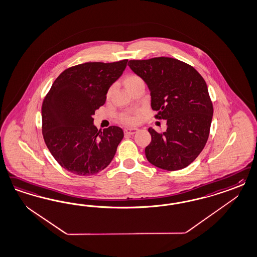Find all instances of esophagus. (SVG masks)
I'll return each instance as SVG.
<instances>
[{"mask_svg":"<svg viewBox=\"0 0 257 257\" xmlns=\"http://www.w3.org/2000/svg\"><path fill=\"white\" fill-rule=\"evenodd\" d=\"M139 130L136 127H132V128H125L124 131V134L126 135H133L134 133H137Z\"/></svg>","mask_w":257,"mask_h":257,"instance_id":"obj_1","label":"esophagus"}]
</instances>
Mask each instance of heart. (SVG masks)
<instances>
[{
	"mask_svg": "<svg viewBox=\"0 0 257 257\" xmlns=\"http://www.w3.org/2000/svg\"><path fill=\"white\" fill-rule=\"evenodd\" d=\"M143 82L141 77L136 75H128L124 78V86L127 90H130L134 85L138 83ZM110 92V90L108 91V95ZM121 121L124 124H135L138 121V114L137 113H124L120 117Z\"/></svg>",
	"mask_w": 257,
	"mask_h": 257,
	"instance_id": "heart-1",
	"label": "heart"
}]
</instances>
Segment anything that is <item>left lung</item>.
Instances as JSON below:
<instances>
[{"label":"left lung","mask_w":257,"mask_h":257,"mask_svg":"<svg viewBox=\"0 0 257 257\" xmlns=\"http://www.w3.org/2000/svg\"><path fill=\"white\" fill-rule=\"evenodd\" d=\"M127 65L147 83L155 117L167 124L163 133L149 127L148 161L168 171L189 166L207 143L213 118L205 80L194 67L176 58L133 59Z\"/></svg>","instance_id":"obj_1"}]
</instances>
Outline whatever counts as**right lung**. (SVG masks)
I'll return each instance as SVG.
<instances>
[{"mask_svg":"<svg viewBox=\"0 0 257 257\" xmlns=\"http://www.w3.org/2000/svg\"><path fill=\"white\" fill-rule=\"evenodd\" d=\"M126 62H86L68 68L43 100V139L53 157L69 172L97 174L114 157L123 130L112 125L100 132L92 115L105 104L109 87L123 74Z\"/></svg>","mask_w":257,"mask_h":257,"instance_id":"1","label":"right lung"}]
</instances>
